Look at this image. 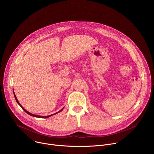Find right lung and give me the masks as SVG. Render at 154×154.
I'll list each match as a JSON object with an SVG mask.
<instances>
[{"label": "right lung", "mask_w": 154, "mask_h": 154, "mask_svg": "<svg viewBox=\"0 0 154 154\" xmlns=\"http://www.w3.org/2000/svg\"><path fill=\"white\" fill-rule=\"evenodd\" d=\"M13 94H14V97H15V99H16V102H17V103L20 106V107L23 109V110L25 112H26L27 114H29V115H30V116H33V117H36V118H49V117H50V116H53V115H56V114H57L58 113H59V112H61L63 109V108H64V107L63 108H61L60 110L59 111V112H57V113H54V114H52V115H49V116H39V115H34V114H32V113H30V112H29L28 111H27L26 109H24V107L22 106L20 104V103L19 102V101H18V100H17V97H16V95H15V94H14V92L13 91Z\"/></svg>", "instance_id": "obj_1"}]
</instances>
